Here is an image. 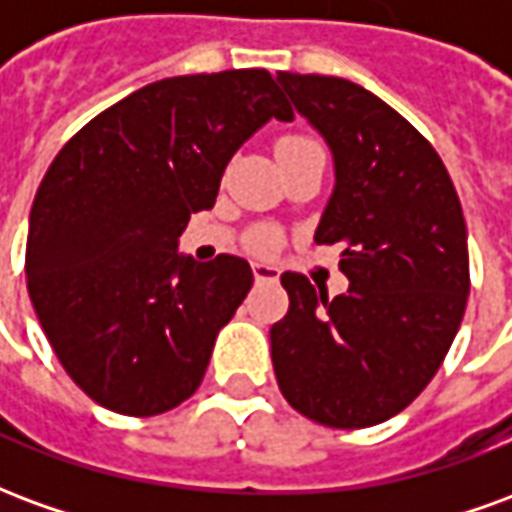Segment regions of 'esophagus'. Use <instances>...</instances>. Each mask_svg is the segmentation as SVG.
Returning a JSON list of instances; mask_svg holds the SVG:
<instances>
[{"instance_id": "obj_1", "label": "esophagus", "mask_w": 512, "mask_h": 512, "mask_svg": "<svg viewBox=\"0 0 512 512\" xmlns=\"http://www.w3.org/2000/svg\"><path fill=\"white\" fill-rule=\"evenodd\" d=\"M252 274H255L257 282H277L279 268L271 266V263H252Z\"/></svg>"}]
</instances>
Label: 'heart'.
<instances>
[{"instance_id":"b5f03b06","label":"heart","mask_w":512,"mask_h":512,"mask_svg":"<svg viewBox=\"0 0 512 512\" xmlns=\"http://www.w3.org/2000/svg\"><path fill=\"white\" fill-rule=\"evenodd\" d=\"M315 145L312 139L307 136H285V139H279L277 153H288V150H299V147ZM249 244L255 252H274L277 249V235L271 233V230H255L252 238H249Z\"/></svg>"}]
</instances>
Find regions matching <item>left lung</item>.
<instances>
[{
  "label": "left lung",
  "instance_id": "left-lung-1",
  "mask_svg": "<svg viewBox=\"0 0 512 512\" xmlns=\"http://www.w3.org/2000/svg\"><path fill=\"white\" fill-rule=\"evenodd\" d=\"M334 153L337 186L315 244L343 246L351 288L329 299L282 274L288 315L271 362L290 406L326 428H370L400 414L450 351L469 299V246L450 172L425 136L365 87L277 73Z\"/></svg>",
  "mask_w": 512,
  "mask_h": 512
}]
</instances>
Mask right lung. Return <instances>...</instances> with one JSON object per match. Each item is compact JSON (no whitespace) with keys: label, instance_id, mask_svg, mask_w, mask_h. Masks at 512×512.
<instances>
[{"label":"right lung","instance_id":"right-lung-1","mask_svg":"<svg viewBox=\"0 0 512 512\" xmlns=\"http://www.w3.org/2000/svg\"><path fill=\"white\" fill-rule=\"evenodd\" d=\"M293 120L263 68L161 79L95 115L51 161L29 213L27 290L84 395L126 417L189 400L252 288L244 257H178L227 161L257 128Z\"/></svg>","mask_w":512,"mask_h":512}]
</instances>
